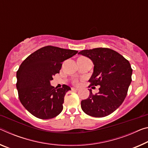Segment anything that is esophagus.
<instances>
[{"label":"esophagus","mask_w":148,"mask_h":148,"mask_svg":"<svg viewBox=\"0 0 148 148\" xmlns=\"http://www.w3.org/2000/svg\"><path fill=\"white\" fill-rule=\"evenodd\" d=\"M71 89H72V91H78L79 90V89L77 88H72Z\"/></svg>","instance_id":"34e87169"}]
</instances>
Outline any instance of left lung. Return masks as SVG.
<instances>
[{
    "mask_svg": "<svg viewBox=\"0 0 148 148\" xmlns=\"http://www.w3.org/2000/svg\"><path fill=\"white\" fill-rule=\"evenodd\" d=\"M78 54L90 58L94 64L90 86H100L99 91L95 95L90 90L89 97L81 101L82 109L93 117L109 115L121 106L127 95L132 81L130 62L109 48L83 50Z\"/></svg>",
    "mask_w": 148,
    "mask_h": 148,
    "instance_id": "left-lung-1",
    "label": "left lung"
}]
</instances>
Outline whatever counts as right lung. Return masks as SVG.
Masks as SVG:
<instances>
[{
  "label": "right lung",
  "instance_id": "right-lung-1",
  "mask_svg": "<svg viewBox=\"0 0 148 148\" xmlns=\"http://www.w3.org/2000/svg\"><path fill=\"white\" fill-rule=\"evenodd\" d=\"M78 52L49 45L35 51L21 64L16 73L18 97L33 115L49 119L61 112L64 95L71 89L66 85L57 89L50 81L59 73L62 62Z\"/></svg>",
  "mask_w": 148,
  "mask_h": 148
}]
</instances>
